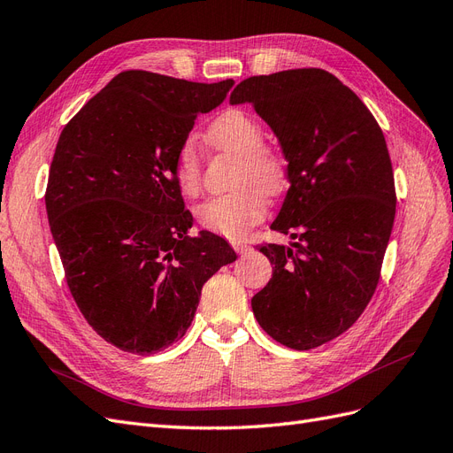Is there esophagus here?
I'll list each match as a JSON object with an SVG mask.
<instances>
[{"label":"esophagus","instance_id":"esophagus-1","mask_svg":"<svg viewBox=\"0 0 453 453\" xmlns=\"http://www.w3.org/2000/svg\"><path fill=\"white\" fill-rule=\"evenodd\" d=\"M232 248H234L236 253H245V251L251 250V245L245 243V242H232Z\"/></svg>","mask_w":453,"mask_h":453}]
</instances>
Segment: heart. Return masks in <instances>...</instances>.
Returning <instances> with one entry per match:
<instances>
[{"instance_id":"b5f03b06","label":"heart","mask_w":453,"mask_h":453,"mask_svg":"<svg viewBox=\"0 0 453 453\" xmlns=\"http://www.w3.org/2000/svg\"><path fill=\"white\" fill-rule=\"evenodd\" d=\"M210 143L225 153L240 157L234 177L238 190L213 196L198 203L196 221L215 234L242 238L265 219L266 196H278L285 185V164L278 153L265 147V130L258 122L238 109L219 117L208 132ZM202 155L193 135L185 138L175 155V183L185 196H196L202 188Z\"/></svg>"}]
</instances>
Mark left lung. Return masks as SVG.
<instances>
[{"label":"left lung","instance_id":"8db88e82","mask_svg":"<svg viewBox=\"0 0 453 453\" xmlns=\"http://www.w3.org/2000/svg\"><path fill=\"white\" fill-rule=\"evenodd\" d=\"M251 104L289 162L272 230L293 248L260 245L272 280L251 298L280 344L313 349L346 333L372 298L395 221V180L374 115L319 67L243 79L230 104Z\"/></svg>","mask_w":453,"mask_h":453}]
</instances>
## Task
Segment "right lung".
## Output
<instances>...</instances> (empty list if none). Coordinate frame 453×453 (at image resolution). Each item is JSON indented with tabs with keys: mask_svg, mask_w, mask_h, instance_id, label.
I'll use <instances>...</instances> for the list:
<instances>
[{
	"mask_svg": "<svg viewBox=\"0 0 453 453\" xmlns=\"http://www.w3.org/2000/svg\"><path fill=\"white\" fill-rule=\"evenodd\" d=\"M234 81L193 83L143 70L113 77L64 127L45 205L67 287L115 348L149 355L193 323L203 283L236 260L213 232L190 236L175 155Z\"/></svg>",
	"mask_w": 453,
	"mask_h": 453,
	"instance_id": "obj_1",
	"label": "right lung"
}]
</instances>
